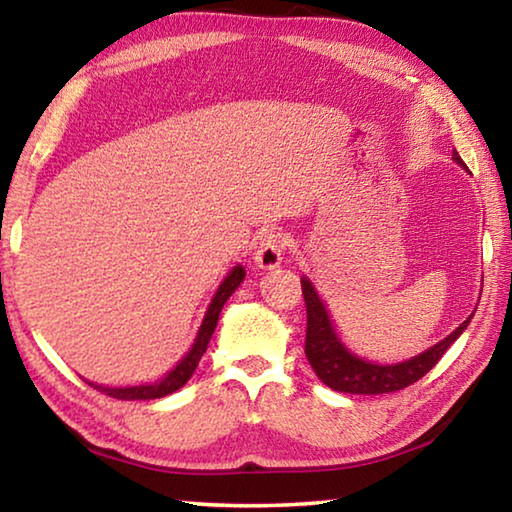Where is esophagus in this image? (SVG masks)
I'll return each instance as SVG.
<instances>
[{
	"label": "esophagus",
	"instance_id": "34e87169",
	"mask_svg": "<svg viewBox=\"0 0 512 512\" xmlns=\"http://www.w3.org/2000/svg\"><path fill=\"white\" fill-rule=\"evenodd\" d=\"M284 248H287V239L280 230H266L257 241L255 250V264L259 268H275L282 262Z\"/></svg>",
	"mask_w": 512,
	"mask_h": 512
}]
</instances>
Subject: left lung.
Here are the masks:
<instances>
[{"label": "left lung", "mask_w": 512, "mask_h": 512, "mask_svg": "<svg viewBox=\"0 0 512 512\" xmlns=\"http://www.w3.org/2000/svg\"><path fill=\"white\" fill-rule=\"evenodd\" d=\"M454 160L465 167L461 155L454 151ZM302 296H305L307 305V336H305V354L311 368L318 375V379L327 384L329 388L341 393L352 395H381V393H395L402 388L415 384L427 372L436 366L440 357L447 352L458 336L465 332L470 325V316L463 320L452 334L440 343L433 345L427 352L418 354L409 361L395 363V366H379V363L363 361L345 348L339 336H336L332 320H329L327 309L323 300L318 298L316 289L311 287L307 277H302Z\"/></svg>", "instance_id": "8db88e82"}]
</instances>
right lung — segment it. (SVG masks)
I'll list each match as a JSON object with an SVG mask.
<instances>
[{
    "instance_id": "obj_1",
    "label": "right lung",
    "mask_w": 512,
    "mask_h": 512,
    "mask_svg": "<svg viewBox=\"0 0 512 512\" xmlns=\"http://www.w3.org/2000/svg\"><path fill=\"white\" fill-rule=\"evenodd\" d=\"M244 277H246L244 266L232 268L230 275L221 282L219 291L214 293L212 305L207 307V314L203 318L201 329H198V336L192 345V350L187 352V357L180 361L178 366L173 368L162 381H155V384H142V386H128V388H103L97 384H90V386L97 388V391H101V393L110 395V397H115V400H158V397H164L173 391H178V388H183L189 381V377L194 375L198 361H201V357L207 350V343H210V339H212L216 320H219V316H221L225 300L235 293V289L239 287Z\"/></svg>"
}]
</instances>
